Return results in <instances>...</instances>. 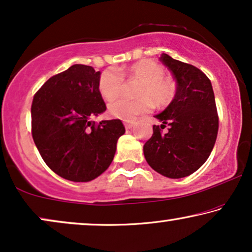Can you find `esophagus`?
Masks as SVG:
<instances>
[{"label":"esophagus","instance_id":"34e87169","mask_svg":"<svg viewBox=\"0 0 252 252\" xmlns=\"http://www.w3.org/2000/svg\"><path fill=\"white\" fill-rule=\"evenodd\" d=\"M124 125H125V128L129 129L133 127V122H127V120H125V122H124Z\"/></svg>","mask_w":252,"mask_h":252}]
</instances>
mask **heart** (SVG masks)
Wrapping results in <instances>:
<instances>
[{"instance_id":"b5f03b06","label":"heart","mask_w":252,"mask_h":252,"mask_svg":"<svg viewBox=\"0 0 252 252\" xmlns=\"http://www.w3.org/2000/svg\"><path fill=\"white\" fill-rule=\"evenodd\" d=\"M126 77L130 82H139L134 94L137 100L116 99L125 89ZM98 91L109 103V111L116 118L133 120L141 113L156 105H166L174 98L177 87L173 80L164 77V68L156 62L144 60L133 64L128 70L117 71L116 68H106L102 72L98 80Z\"/></svg>"}]
</instances>
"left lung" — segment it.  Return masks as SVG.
Segmentation results:
<instances>
[{"label": "left lung", "mask_w": 252, "mask_h": 252, "mask_svg": "<svg viewBox=\"0 0 252 252\" xmlns=\"http://www.w3.org/2000/svg\"><path fill=\"white\" fill-rule=\"evenodd\" d=\"M160 61L177 81L173 101L155 116L163 125H154V134L144 143L148 164L161 175L172 179L187 177L197 171L215 147L219 128L215 94L210 79L194 65L163 54ZM167 126L169 132L162 133Z\"/></svg>", "instance_id": "8db88e82"}]
</instances>
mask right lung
I'll return each instance as SVG.
<instances>
[{"instance_id": "1", "label": "right lung", "mask_w": 252, "mask_h": 252, "mask_svg": "<svg viewBox=\"0 0 252 252\" xmlns=\"http://www.w3.org/2000/svg\"><path fill=\"white\" fill-rule=\"evenodd\" d=\"M101 72L74 64L44 82L31 106L32 136L50 170L75 182L91 181L110 166L122 120L91 122L106 105L98 91Z\"/></svg>"}]
</instances>
